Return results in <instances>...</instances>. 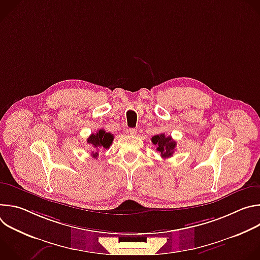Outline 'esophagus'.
<instances>
[{
    "label": "esophagus",
    "instance_id": "1",
    "mask_svg": "<svg viewBox=\"0 0 260 260\" xmlns=\"http://www.w3.org/2000/svg\"><path fill=\"white\" fill-rule=\"evenodd\" d=\"M127 133L131 135V136H135L137 134V129L136 128H128Z\"/></svg>",
    "mask_w": 260,
    "mask_h": 260
}]
</instances>
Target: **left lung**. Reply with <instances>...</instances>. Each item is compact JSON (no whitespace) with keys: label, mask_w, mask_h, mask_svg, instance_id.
<instances>
[{"label":"left lung","mask_w":260,"mask_h":260,"mask_svg":"<svg viewBox=\"0 0 260 260\" xmlns=\"http://www.w3.org/2000/svg\"><path fill=\"white\" fill-rule=\"evenodd\" d=\"M152 143L157 146L156 150L160 153L162 158H169L172 157L175 150H176V145L177 143L172 139L171 136L166 137L165 134L156 135L152 137L151 139Z\"/></svg>","instance_id":"1"}]
</instances>
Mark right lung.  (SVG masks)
I'll return each instance as SVG.
<instances>
[{
  "label": "right lung",
  "mask_w": 260,
  "mask_h": 260,
  "mask_svg": "<svg viewBox=\"0 0 260 260\" xmlns=\"http://www.w3.org/2000/svg\"><path fill=\"white\" fill-rule=\"evenodd\" d=\"M114 139V136L110 133H106L105 129H100L95 134H91L88 139L87 143L92 146L93 150L95 149L96 151L91 152V156L93 158H96L99 156V151L98 150H103V149H109L111 144H112Z\"/></svg>",
  "instance_id": "right-lung-1"
}]
</instances>
